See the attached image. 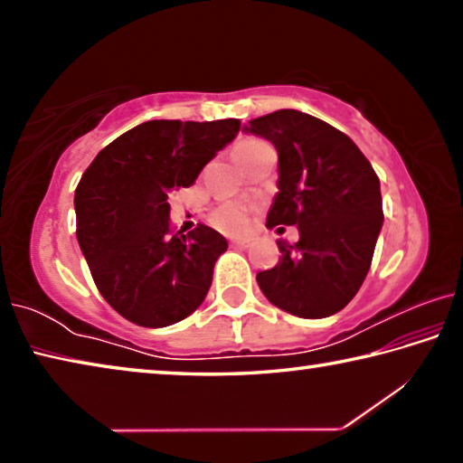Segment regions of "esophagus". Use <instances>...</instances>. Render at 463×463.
Segmentation results:
<instances>
[{
    "label": "esophagus",
    "mask_w": 463,
    "mask_h": 463,
    "mask_svg": "<svg viewBox=\"0 0 463 463\" xmlns=\"http://www.w3.org/2000/svg\"><path fill=\"white\" fill-rule=\"evenodd\" d=\"M232 247L247 249V247H250V241H247V239H237V241H232Z\"/></svg>",
    "instance_id": "1"
}]
</instances>
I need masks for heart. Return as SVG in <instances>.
Segmentation results:
<instances>
[{"label":"heart","instance_id":"obj_1","mask_svg":"<svg viewBox=\"0 0 463 463\" xmlns=\"http://www.w3.org/2000/svg\"><path fill=\"white\" fill-rule=\"evenodd\" d=\"M268 143H263L260 138H245L241 140V143L234 146V156L237 159H245L247 155H250L257 148L265 146ZM213 221L218 226V229H222L226 232H241L247 229V210L245 206H241V203H222V206H218L213 214Z\"/></svg>","mask_w":463,"mask_h":463}]
</instances>
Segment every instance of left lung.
Here are the masks:
<instances>
[{
	"label": "left lung",
	"instance_id": "1",
	"mask_svg": "<svg viewBox=\"0 0 463 463\" xmlns=\"http://www.w3.org/2000/svg\"><path fill=\"white\" fill-rule=\"evenodd\" d=\"M250 135L278 151V194L268 229L298 226L294 245L279 241V263L257 273L265 298L302 318L343 310L370 271L382 231L380 179L357 145L325 120L278 112L250 120Z\"/></svg>",
	"mask_w": 463,
	"mask_h": 463
}]
</instances>
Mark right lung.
Returning a JSON list of instances; mask_svg holds the SVG:
<instances>
[{
    "instance_id": "right-lung-1",
    "label": "right lung",
    "mask_w": 463,
    "mask_h": 463,
    "mask_svg": "<svg viewBox=\"0 0 463 463\" xmlns=\"http://www.w3.org/2000/svg\"><path fill=\"white\" fill-rule=\"evenodd\" d=\"M239 128L237 118L148 120L101 148L81 175L77 241L99 294L130 323L169 326L206 298L229 242L206 224L171 232L167 198L190 187Z\"/></svg>"
}]
</instances>
